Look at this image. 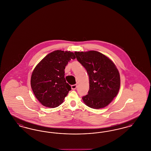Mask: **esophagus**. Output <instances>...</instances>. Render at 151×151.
Returning a JSON list of instances; mask_svg holds the SVG:
<instances>
[{
    "mask_svg": "<svg viewBox=\"0 0 151 151\" xmlns=\"http://www.w3.org/2000/svg\"><path fill=\"white\" fill-rule=\"evenodd\" d=\"M77 85L76 84H75V85H72L71 86V89L74 90V89H76L77 88Z\"/></svg>",
    "mask_w": 151,
    "mask_h": 151,
    "instance_id": "esophagus-1",
    "label": "esophagus"
}]
</instances>
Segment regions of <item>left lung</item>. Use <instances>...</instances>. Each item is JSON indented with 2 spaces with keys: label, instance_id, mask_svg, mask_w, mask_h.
Wrapping results in <instances>:
<instances>
[{
  "label": "left lung",
  "instance_id": "1",
  "mask_svg": "<svg viewBox=\"0 0 151 151\" xmlns=\"http://www.w3.org/2000/svg\"><path fill=\"white\" fill-rule=\"evenodd\" d=\"M76 59L86 70L89 79L88 94L82 97L86 105L100 109L109 105L119 92L120 76L113 62L96 51L75 52Z\"/></svg>",
  "mask_w": 151,
  "mask_h": 151
}]
</instances>
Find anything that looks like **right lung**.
Here are the masks:
<instances>
[{"instance_id":"1","label":"right lung","mask_w":151,"mask_h":151,"mask_svg":"<svg viewBox=\"0 0 151 151\" xmlns=\"http://www.w3.org/2000/svg\"><path fill=\"white\" fill-rule=\"evenodd\" d=\"M75 58L72 52L54 51L37 65L32 74L30 83L36 98L43 106L56 108L63 102L71 90L65 79V67Z\"/></svg>"}]
</instances>
